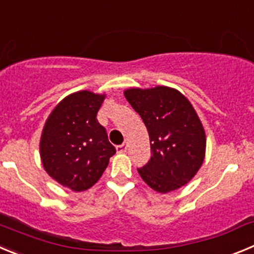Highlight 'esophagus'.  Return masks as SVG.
I'll use <instances>...</instances> for the list:
<instances>
[{"label": "esophagus", "mask_w": 254, "mask_h": 254, "mask_svg": "<svg viewBox=\"0 0 254 254\" xmlns=\"http://www.w3.org/2000/svg\"><path fill=\"white\" fill-rule=\"evenodd\" d=\"M127 150V143L116 146V151H118V153H125Z\"/></svg>", "instance_id": "34e87169"}]
</instances>
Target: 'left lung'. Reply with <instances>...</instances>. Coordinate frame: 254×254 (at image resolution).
<instances>
[{"label":"left lung","mask_w":254,"mask_h":254,"mask_svg":"<svg viewBox=\"0 0 254 254\" xmlns=\"http://www.w3.org/2000/svg\"><path fill=\"white\" fill-rule=\"evenodd\" d=\"M124 95L150 139V160L138 169L141 179L164 194L186 186L202 167L207 145L204 127L190 101L168 86L131 87Z\"/></svg>","instance_id":"left-lung-1"}]
</instances>
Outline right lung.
I'll return each mask as SVG.
<instances>
[{"mask_svg": "<svg viewBox=\"0 0 254 254\" xmlns=\"http://www.w3.org/2000/svg\"><path fill=\"white\" fill-rule=\"evenodd\" d=\"M105 96L87 90L67 95L54 108L42 129L40 156L44 169L73 191L91 188L116 151L96 119Z\"/></svg>", "mask_w": 254, "mask_h": 254, "instance_id": "right-lung-1", "label": "right lung"}]
</instances>
